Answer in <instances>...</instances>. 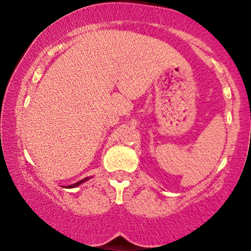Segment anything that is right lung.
<instances>
[{
    "mask_svg": "<svg viewBox=\"0 0 251 251\" xmlns=\"http://www.w3.org/2000/svg\"><path fill=\"white\" fill-rule=\"evenodd\" d=\"M88 179H89V177L84 178V179H82V180H80V181H77V183H75V184H73V185H70V186H68L67 188H73V187H76V186H78V185H80V184L84 183V181H87Z\"/></svg>",
    "mask_w": 251,
    "mask_h": 251,
    "instance_id": "right-lung-1",
    "label": "right lung"
}]
</instances>
